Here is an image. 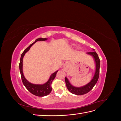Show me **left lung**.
I'll return each instance as SVG.
<instances>
[{"label":"left lung","mask_w":121,"mask_h":121,"mask_svg":"<svg viewBox=\"0 0 121 121\" xmlns=\"http://www.w3.org/2000/svg\"><path fill=\"white\" fill-rule=\"evenodd\" d=\"M93 50H95L94 49ZM87 54L90 55L93 58V59L95 64V71L94 75L91 81L89 82L86 85L82 87H75L70 83L69 82L68 79L65 77V82L66 84V86L68 89L69 92L72 93L74 94L78 95H81L85 94L92 89L94 85L96 84L99 75V68H100V60L98 57V54L95 52H87Z\"/></svg>","instance_id":"1"}]
</instances>
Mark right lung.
Masks as SVG:
<instances>
[{
	"label": "right lung",
	"instance_id": "obj_1",
	"mask_svg": "<svg viewBox=\"0 0 121 121\" xmlns=\"http://www.w3.org/2000/svg\"><path fill=\"white\" fill-rule=\"evenodd\" d=\"M48 39V38H39L36 39L35 42L32 43L26 49L24 52L22 53L21 58H20V62L19 64V68H20V71L21 73V78L22 80L23 83L24 85L26 88L27 90L30 91V92L35 95L36 96H45L48 95L52 90V84L53 81V80L54 79L55 77H56V73L58 72V70L56 72L53 73V74L51 75L49 79H48L45 83L43 84H33L30 82H29L28 80L25 78V76L23 74V57L25 56V53L30 50L31 47L36 42L38 41H45Z\"/></svg>",
	"mask_w": 121,
	"mask_h": 121
}]
</instances>
